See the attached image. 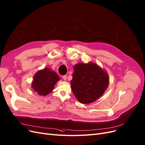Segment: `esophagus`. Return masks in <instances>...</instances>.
Here are the masks:
<instances>
[{"label":"esophagus","mask_w":145,"mask_h":145,"mask_svg":"<svg viewBox=\"0 0 145 145\" xmlns=\"http://www.w3.org/2000/svg\"><path fill=\"white\" fill-rule=\"evenodd\" d=\"M62 78H63V79H64V81H66V79H67V76H66V75H64V76H62Z\"/></svg>","instance_id":"obj_1"}]
</instances>
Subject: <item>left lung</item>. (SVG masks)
<instances>
[{"label": "left lung", "instance_id": "left-lung-1", "mask_svg": "<svg viewBox=\"0 0 145 145\" xmlns=\"http://www.w3.org/2000/svg\"><path fill=\"white\" fill-rule=\"evenodd\" d=\"M71 80L74 95L82 104H90L99 98L109 84L107 73L93 63L74 65Z\"/></svg>", "mask_w": 145, "mask_h": 145}]
</instances>
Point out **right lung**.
I'll return each instance as SVG.
<instances>
[{
  "label": "right lung",
  "instance_id": "1",
  "mask_svg": "<svg viewBox=\"0 0 145 145\" xmlns=\"http://www.w3.org/2000/svg\"><path fill=\"white\" fill-rule=\"evenodd\" d=\"M59 80L57 73L46 67L35 73L32 87L39 95L46 96L52 91L55 84Z\"/></svg>",
  "mask_w": 145,
  "mask_h": 145
}]
</instances>
